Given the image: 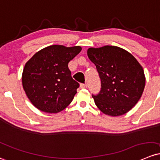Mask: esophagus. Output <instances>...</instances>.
I'll use <instances>...</instances> for the list:
<instances>
[{"mask_svg": "<svg viewBox=\"0 0 160 160\" xmlns=\"http://www.w3.org/2000/svg\"><path fill=\"white\" fill-rule=\"evenodd\" d=\"M87 87V84H80V88L82 89H85Z\"/></svg>", "mask_w": 160, "mask_h": 160, "instance_id": "esophagus-1", "label": "esophagus"}]
</instances>
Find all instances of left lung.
Wrapping results in <instances>:
<instances>
[{"instance_id":"left-lung-1","label":"left lung","mask_w":160,"mask_h":160,"mask_svg":"<svg viewBox=\"0 0 160 160\" xmlns=\"http://www.w3.org/2000/svg\"><path fill=\"white\" fill-rule=\"evenodd\" d=\"M87 56L96 65L101 80V90L93 96L97 107L110 117L128 112L137 103L146 84L144 70L137 60L116 46L90 48Z\"/></svg>"}]
</instances>
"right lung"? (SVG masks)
<instances>
[{
    "mask_svg": "<svg viewBox=\"0 0 160 160\" xmlns=\"http://www.w3.org/2000/svg\"><path fill=\"white\" fill-rule=\"evenodd\" d=\"M81 50L80 46L51 45L37 52L25 63L23 88L37 109L58 113L72 102L80 84L72 78L68 63Z\"/></svg>",
    "mask_w": 160,
    "mask_h": 160,
    "instance_id": "obj_1",
    "label": "right lung"
}]
</instances>
